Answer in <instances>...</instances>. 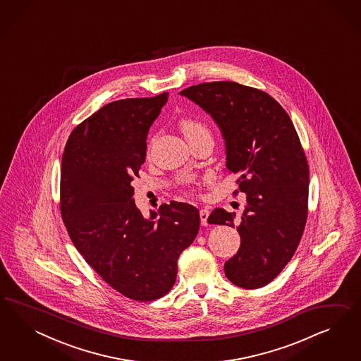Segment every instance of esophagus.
Masks as SVG:
<instances>
[{
  "mask_svg": "<svg viewBox=\"0 0 361 361\" xmlns=\"http://www.w3.org/2000/svg\"><path fill=\"white\" fill-rule=\"evenodd\" d=\"M208 209H201V210H200V219H201V225H202V226H207V225H208Z\"/></svg>",
  "mask_w": 361,
  "mask_h": 361,
  "instance_id": "34e87169",
  "label": "esophagus"
}]
</instances>
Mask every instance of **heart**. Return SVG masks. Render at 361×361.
I'll return each instance as SVG.
<instances>
[{
    "mask_svg": "<svg viewBox=\"0 0 361 361\" xmlns=\"http://www.w3.org/2000/svg\"><path fill=\"white\" fill-rule=\"evenodd\" d=\"M180 126H181V130H183V132L185 133L186 139H188V140H189V139H192V137H195V136H198V135L209 133L208 127H207L202 121H198V119L186 118V119H183V121H181Z\"/></svg>",
    "mask_w": 361,
    "mask_h": 361,
    "instance_id": "1",
    "label": "heart"
}]
</instances>
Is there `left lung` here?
Returning a JSON list of instances; mask_svg holds the SVG:
<instances>
[{"mask_svg":"<svg viewBox=\"0 0 361 361\" xmlns=\"http://www.w3.org/2000/svg\"><path fill=\"white\" fill-rule=\"evenodd\" d=\"M180 94L219 124L228 172L238 175L246 195L240 217L224 209L209 216V224L238 226L240 250L225 263V274L242 288L263 287L290 262L306 226L310 172L295 127L283 107L258 88L222 80Z\"/></svg>","mask_w":361,"mask_h":361,"instance_id":"obj_1","label":"left lung"}]
</instances>
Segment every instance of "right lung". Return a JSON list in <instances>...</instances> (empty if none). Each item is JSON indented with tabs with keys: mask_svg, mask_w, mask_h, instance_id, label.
Listing matches in <instances>:
<instances>
[{
	"mask_svg": "<svg viewBox=\"0 0 361 361\" xmlns=\"http://www.w3.org/2000/svg\"><path fill=\"white\" fill-rule=\"evenodd\" d=\"M166 100L163 92L103 106L71 132L61 165V214L74 246L106 283L139 302L171 291L177 259L200 229L193 205L171 201L144 219L132 198Z\"/></svg>",
	"mask_w": 361,
	"mask_h": 361,
	"instance_id": "1",
	"label": "right lung"
}]
</instances>
